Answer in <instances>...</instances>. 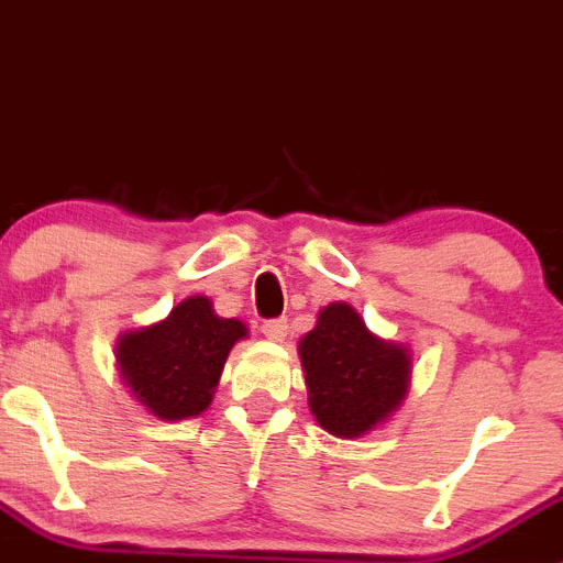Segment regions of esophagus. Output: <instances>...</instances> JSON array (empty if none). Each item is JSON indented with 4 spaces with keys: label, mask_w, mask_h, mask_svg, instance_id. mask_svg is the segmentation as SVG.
<instances>
[{
    "label": "esophagus",
    "mask_w": 563,
    "mask_h": 563,
    "mask_svg": "<svg viewBox=\"0 0 563 563\" xmlns=\"http://www.w3.org/2000/svg\"><path fill=\"white\" fill-rule=\"evenodd\" d=\"M261 332H264L269 341H283L288 335V321L286 319H266L261 324Z\"/></svg>",
    "instance_id": "obj_1"
}]
</instances>
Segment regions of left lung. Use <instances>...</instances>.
Instances as JSON below:
<instances>
[{
    "label": "left lung",
    "mask_w": 563,
    "mask_h": 563,
    "mask_svg": "<svg viewBox=\"0 0 563 563\" xmlns=\"http://www.w3.org/2000/svg\"><path fill=\"white\" fill-rule=\"evenodd\" d=\"M310 412L335 438H360L401 404L409 382L404 346L371 335L346 302L327 305L299 343Z\"/></svg>",
    "instance_id": "left-lung-1"
}]
</instances>
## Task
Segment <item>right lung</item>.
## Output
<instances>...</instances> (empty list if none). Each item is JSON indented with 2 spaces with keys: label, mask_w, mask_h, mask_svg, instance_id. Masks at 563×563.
<instances>
[{
  "label": "right lung",
  "mask_w": 563,
  "mask_h": 563,
  "mask_svg": "<svg viewBox=\"0 0 563 563\" xmlns=\"http://www.w3.org/2000/svg\"><path fill=\"white\" fill-rule=\"evenodd\" d=\"M244 335L242 321L220 319L209 299L189 297L159 324L120 335V376L156 418H192L211 404L228 352Z\"/></svg>",
  "instance_id": "add662e5"
}]
</instances>
